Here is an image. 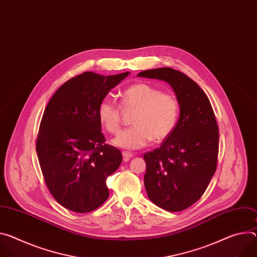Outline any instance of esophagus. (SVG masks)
<instances>
[{
	"instance_id": "obj_1",
	"label": "esophagus",
	"mask_w": 257,
	"mask_h": 257,
	"mask_svg": "<svg viewBox=\"0 0 257 257\" xmlns=\"http://www.w3.org/2000/svg\"><path fill=\"white\" fill-rule=\"evenodd\" d=\"M122 155H123V158H124L125 161H128L130 158L133 157V154H131V153H129V152H123Z\"/></svg>"
}]
</instances>
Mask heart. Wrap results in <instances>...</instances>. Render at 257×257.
I'll use <instances>...</instances> for the list:
<instances>
[{"label": "heart", "instance_id": "heart-1", "mask_svg": "<svg viewBox=\"0 0 257 257\" xmlns=\"http://www.w3.org/2000/svg\"><path fill=\"white\" fill-rule=\"evenodd\" d=\"M121 106L124 109L135 108L132 116L133 126L120 132L113 144L125 150H138L148 146L153 139L163 142L174 130L179 103L171 93L147 83H135L121 92ZM114 100L104 98L97 108L101 125L109 132L116 133L122 124V108Z\"/></svg>", "mask_w": 257, "mask_h": 257}]
</instances>
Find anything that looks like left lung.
Instances as JSON below:
<instances>
[{"instance_id":"obj_1","label":"left lung","mask_w":257,"mask_h":257,"mask_svg":"<svg viewBox=\"0 0 257 257\" xmlns=\"http://www.w3.org/2000/svg\"><path fill=\"white\" fill-rule=\"evenodd\" d=\"M138 77L167 82L180 106L172 133L144 159L149 199L166 211H182L203 196L215 173L219 147L215 114L200 86L176 69L154 68Z\"/></svg>"}]
</instances>
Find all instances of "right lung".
<instances>
[{
    "label": "right lung",
    "mask_w": 257,
    "mask_h": 257,
    "mask_svg": "<svg viewBox=\"0 0 257 257\" xmlns=\"http://www.w3.org/2000/svg\"><path fill=\"white\" fill-rule=\"evenodd\" d=\"M129 72H85L61 85L43 113L37 154L46 185L64 208L87 213L108 198L106 178L119 168L121 152L105 144L97 108Z\"/></svg>",
    "instance_id": "obj_1"
}]
</instances>
